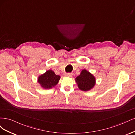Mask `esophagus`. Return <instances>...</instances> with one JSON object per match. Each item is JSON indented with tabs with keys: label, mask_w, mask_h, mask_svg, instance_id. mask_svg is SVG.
I'll return each mask as SVG.
<instances>
[{
	"label": "esophagus",
	"mask_w": 135,
	"mask_h": 135,
	"mask_svg": "<svg viewBox=\"0 0 135 135\" xmlns=\"http://www.w3.org/2000/svg\"><path fill=\"white\" fill-rule=\"evenodd\" d=\"M65 75L66 76H69V77H71V76H72L73 74H72V73H66V74H65Z\"/></svg>",
	"instance_id": "obj_1"
}]
</instances>
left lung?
I'll return each mask as SVG.
<instances>
[{
	"label": "left lung",
	"mask_w": 135,
	"mask_h": 135,
	"mask_svg": "<svg viewBox=\"0 0 135 135\" xmlns=\"http://www.w3.org/2000/svg\"><path fill=\"white\" fill-rule=\"evenodd\" d=\"M75 80L79 89L83 91L91 90L96 84L95 77L85 69L81 70L80 75Z\"/></svg>",
	"instance_id": "1"
}]
</instances>
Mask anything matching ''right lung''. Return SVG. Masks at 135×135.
Wrapping results in <instances>:
<instances>
[{"label": "right lung", "instance_id": "right-lung-1", "mask_svg": "<svg viewBox=\"0 0 135 135\" xmlns=\"http://www.w3.org/2000/svg\"><path fill=\"white\" fill-rule=\"evenodd\" d=\"M60 79V75L55 74L54 71L48 70L38 76V82L43 88L51 89L58 84Z\"/></svg>", "mask_w": 135, "mask_h": 135}]
</instances>
